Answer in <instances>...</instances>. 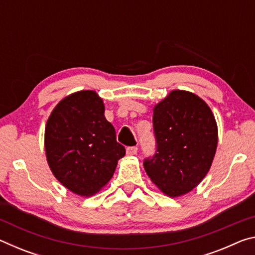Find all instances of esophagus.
Listing matches in <instances>:
<instances>
[{"label":"esophagus","mask_w":255,"mask_h":255,"mask_svg":"<svg viewBox=\"0 0 255 255\" xmlns=\"http://www.w3.org/2000/svg\"><path fill=\"white\" fill-rule=\"evenodd\" d=\"M137 150H138L137 146H128L126 148V152L128 155H135L137 154Z\"/></svg>","instance_id":"obj_1"}]
</instances>
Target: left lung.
<instances>
[{"label":"left lung","instance_id":"8db88e82","mask_svg":"<svg viewBox=\"0 0 255 255\" xmlns=\"http://www.w3.org/2000/svg\"><path fill=\"white\" fill-rule=\"evenodd\" d=\"M155 153L144 159L150 180L170 197L189 192L205 178L217 147V125L196 94L175 90L154 108Z\"/></svg>","mask_w":255,"mask_h":255}]
</instances>
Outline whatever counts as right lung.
<instances>
[{"mask_svg":"<svg viewBox=\"0 0 255 255\" xmlns=\"http://www.w3.org/2000/svg\"><path fill=\"white\" fill-rule=\"evenodd\" d=\"M47 162L55 178L80 196H92L108 183L126 154L105 117V106L94 91L63 99L45 129Z\"/></svg>","mask_w":255,"mask_h":255,"instance_id":"1","label":"right lung"}]
</instances>
